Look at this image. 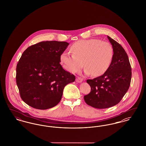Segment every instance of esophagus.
I'll return each instance as SVG.
<instances>
[{"instance_id":"esophagus-1","label":"esophagus","mask_w":146,"mask_h":146,"mask_svg":"<svg viewBox=\"0 0 146 146\" xmlns=\"http://www.w3.org/2000/svg\"><path fill=\"white\" fill-rule=\"evenodd\" d=\"M83 79L80 77H77L76 79V82L77 83H82L83 82Z\"/></svg>"}]
</instances>
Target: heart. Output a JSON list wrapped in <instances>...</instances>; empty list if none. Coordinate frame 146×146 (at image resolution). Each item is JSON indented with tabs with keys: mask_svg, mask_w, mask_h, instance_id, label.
<instances>
[{
	"mask_svg": "<svg viewBox=\"0 0 146 146\" xmlns=\"http://www.w3.org/2000/svg\"><path fill=\"white\" fill-rule=\"evenodd\" d=\"M70 50L72 54L64 52L60 60L64 69L72 73L81 70L84 63L85 74L100 76L109 68L114 56L111 44L97 39L78 41Z\"/></svg>",
	"mask_w": 146,
	"mask_h": 146,
	"instance_id": "b5f03b06",
	"label": "heart"
}]
</instances>
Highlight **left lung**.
<instances>
[{
    "instance_id": "1",
    "label": "left lung",
    "mask_w": 146,
    "mask_h": 146,
    "mask_svg": "<svg viewBox=\"0 0 146 146\" xmlns=\"http://www.w3.org/2000/svg\"><path fill=\"white\" fill-rule=\"evenodd\" d=\"M107 37L114 50L111 64L103 75L87 80L91 92L84 96L87 104L98 109L118 104L128 90L131 79V67L125 50L111 37Z\"/></svg>"
}]
</instances>
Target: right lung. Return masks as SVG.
<instances>
[{"mask_svg": "<svg viewBox=\"0 0 146 146\" xmlns=\"http://www.w3.org/2000/svg\"><path fill=\"white\" fill-rule=\"evenodd\" d=\"M69 43L46 41L28 47L16 67V84L22 100L29 106L47 110L58 104L63 89L76 77L60 64Z\"/></svg>", "mask_w": 146, "mask_h": 146, "instance_id": "obj_1", "label": "right lung"}]
</instances>
